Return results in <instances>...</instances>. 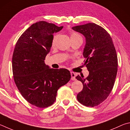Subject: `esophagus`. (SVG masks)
<instances>
[{"instance_id":"1","label":"esophagus","mask_w":130,"mask_h":130,"mask_svg":"<svg viewBox=\"0 0 130 130\" xmlns=\"http://www.w3.org/2000/svg\"><path fill=\"white\" fill-rule=\"evenodd\" d=\"M71 79L72 80H76V74L74 73V72H71Z\"/></svg>"}]
</instances>
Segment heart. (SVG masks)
Masks as SVG:
<instances>
[{
  "mask_svg": "<svg viewBox=\"0 0 130 130\" xmlns=\"http://www.w3.org/2000/svg\"><path fill=\"white\" fill-rule=\"evenodd\" d=\"M70 39H71V40H73V39H82V36L80 35V34H79L78 33L75 32H72L70 33ZM56 38V36H54L53 40H52V44H54L55 42Z\"/></svg>",
  "mask_w": 130,
  "mask_h": 130,
  "instance_id": "obj_1",
  "label": "heart"
}]
</instances>
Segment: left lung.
I'll list each match as a JSON object with an SVG mask.
<instances>
[{
    "label": "left lung",
    "mask_w": 130,
    "mask_h": 130,
    "mask_svg": "<svg viewBox=\"0 0 130 130\" xmlns=\"http://www.w3.org/2000/svg\"><path fill=\"white\" fill-rule=\"evenodd\" d=\"M86 39L84 61L89 71L86 78L78 75L83 88L77 95L79 103L87 107L97 106L112 91L118 71V57L112 38L103 27L90 23L72 28Z\"/></svg>",
    "instance_id": "obj_1"
}]
</instances>
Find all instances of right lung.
<instances>
[{"instance_id": "add662e5", "label": "right lung", "mask_w": 130, "mask_h": 130, "mask_svg": "<svg viewBox=\"0 0 130 130\" xmlns=\"http://www.w3.org/2000/svg\"><path fill=\"white\" fill-rule=\"evenodd\" d=\"M63 27L45 21L36 22L16 43L12 60L15 85L22 96L38 107L46 108L54 104L58 90L71 79L68 70L49 69L44 63L53 34Z\"/></svg>"}]
</instances>
